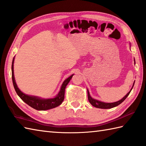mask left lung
<instances>
[{"label":"left lung","mask_w":146,"mask_h":146,"mask_svg":"<svg viewBox=\"0 0 146 146\" xmlns=\"http://www.w3.org/2000/svg\"><path fill=\"white\" fill-rule=\"evenodd\" d=\"M131 47V46H130ZM134 63H135V59H134ZM134 83L135 82L133 83V85H132V87L131 89V90H130L127 94L126 95H125V97H123L121 100L115 102H113V103H105V102H101V101H99L96 100V99L93 98L90 95V93L88 90H87V92H88V101L93 106L96 107V108H103V109H108V108H113L115 107H117L118 105H120L121 103H122V102L125 100V98L128 97V95H129L130 93H131L132 89L133 88V86L134 85Z\"/></svg>","instance_id":"1"}]
</instances>
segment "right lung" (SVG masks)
Listing matches in <instances>:
<instances>
[{
	"mask_svg": "<svg viewBox=\"0 0 146 146\" xmlns=\"http://www.w3.org/2000/svg\"><path fill=\"white\" fill-rule=\"evenodd\" d=\"M14 58L15 56L14 57L12 63V79L14 89L19 97L25 102L26 104L29 105L30 107H31L32 108L38 110H46L51 109V108H55L58 107L59 105H60L64 100V92L66 86L68 84V83L70 82L71 78L74 75V74L71 75L70 76H69L68 78L64 80L61 86L60 92H58V94L54 98H42L39 97H36V96L27 95L24 94L23 92L20 90V89L18 88L16 84V82H15L14 73Z\"/></svg>",
	"mask_w": 146,
	"mask_h": 146,
	"instance_id": "obj_1",
	"label": "right lung"
}]
</instances>
